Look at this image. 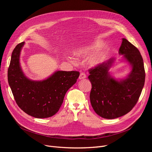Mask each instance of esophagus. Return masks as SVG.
I'll return each mask as SVG.
<instances>
[{
  "label": "esophagus",
  "instance_id": "esophagus-1",
  "mask_svg": "<svg viewBox=\"0 0 152 152\" xmlns=\"http://www.w3.org/2000/svg\"><path fill=\"white\" fill-rule=\"evenodd\" d=\"M86 77V75L84 74V73H83V72H81V73H80V75H79V79H84Z\"/></svg>",
  "mask_w": 152,
  "mask_h": 152
}]
</instances>
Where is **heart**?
Masks as SVG:
<instances>
[{"label": "heart", "mask_w": 152, "mask_h": 152, "mask_svg": "<svg viewBox=\"0 0 152 152\" xmlns=\"http://www.w3.org/2000/svg\"><path fill=\"white\" fill-rule=\"evenodd\" d=\"M101 45L102 42L97 41L89 46H87V47L84 48V49H78L77 51L75 52V53L77 56H84L87 53H89V52L97 49L99 47L101 46ZM105 53H106L105 50H102L99 52L92 55L88 60V63L91 66H92L98 65L99 64L102 63L103 60H104L105 57Z\"/></svg>", "instance_id": "b5f03b06"}]
</instances>
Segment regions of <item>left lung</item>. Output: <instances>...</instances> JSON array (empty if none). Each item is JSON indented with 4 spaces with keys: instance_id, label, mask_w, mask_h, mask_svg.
Segmentation results:
<instances>
[{
    "instance_id": "obj_1",
    "label": "left lung",
    "mask_w": 152,
    "mask_h": 152,
    "mask_svg": "<svg viewBox=\"0 0 152 152\" xmlns=\"http://www.w3.org/2000/svg\"><path fill=\"white\" fill-rule=\"evenodd\" d=\"M119 53L123 55L132 67L126 78L117 80L110 75L109 69L114 58L89 70L91 105L95 113L105 119H115L129 113L137 103L145 83L143 61L137 48L123 38Z\"/></svg>"
}]
</instances>
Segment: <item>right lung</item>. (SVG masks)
<instances>
[{"mask_svg": "<svg viewBox=\"0 0 152 152\" xmlns=\"http://www.w3.org/2000/svg\"><path fill=\"white\" fill-rule=\"evenodd\" d=\"M25 42L14 49L8 69V81L18 106L37 118L52 116L58 112L65 94L77 81L79 72L57 71L42 81H32L21 69L20 56Z\"/></svg>", "mask_w": 152, "mask_h": 152, "instance_id": "right-lung-1", "label": "right lung"}]
</instances>
